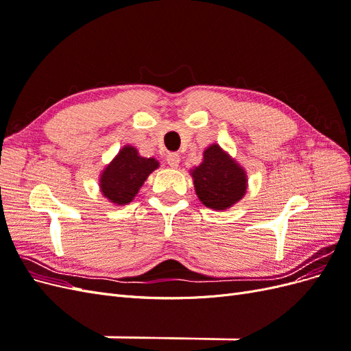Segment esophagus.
Instances as JSON below:
<instances>
[{
  "instance_id": "1",
  "label": "esophagus",
  "mask_w": 351,
  "mask_h": 351,
  "mask_svg": "<svg viewBox=\"0 0 351 351\" xmlns=\"http://www.w3.org/2000/svg\"><path fill=\"white\" fill-rule=\"evenodd\" d=\"M167 164H168L169 167L177 168V167H178V164H180V155H178V154H176V152H173V154H168V156H167Z\"/></svg>"
}]
</instances>
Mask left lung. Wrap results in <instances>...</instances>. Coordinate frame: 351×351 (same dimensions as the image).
<instances>
[{
	"instance_id": "8db88e82",
	"label": "left lung",
	"mask_w": 351,
	"mask_h": 351,
	"mask_svg": "<svg viewBox=\"0 0 351 351\" xmlns=\"http://www.w3.org/2000/svg\"><path fill=\"white\" fill-rule=\"evenodd\" d=\"M199 200L206 208L224 210L246 195L247 176L221 146L214 143L204 152V161L190 171Z\"/></svg>"
}]
</instances>
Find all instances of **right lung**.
<instances>
[{"instance_id":"obj_1","label":"right lung","mask_w":351,"mask_h":351,"mask_svg":"<svg viewBox=\"0 0 351 351\" xmlns=\"http://www.w3.org/2000/svg\"><path fill=\"white\" fill-rule=\"evenodd\" d=\"M158 167L155 158L141 156L136 147L127 145L102 171L101 193L115 205L130 204Z\"/></svg>"}]
</instances>
